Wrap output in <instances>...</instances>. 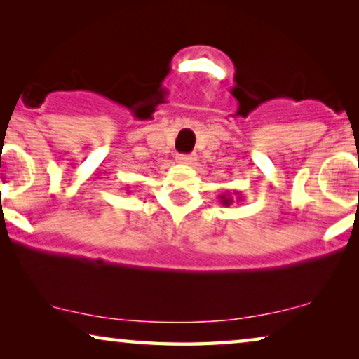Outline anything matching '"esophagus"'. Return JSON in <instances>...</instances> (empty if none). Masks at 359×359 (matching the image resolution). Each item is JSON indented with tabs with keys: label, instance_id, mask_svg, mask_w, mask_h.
I'll use <instances>...</instances> for the list:
<instances>
[{
	"label": "esophagus",
	"instance_id": "obj_1",
	"mask_svg": "<svg viewBox=\"0 0 359 359\" xmlns=\"http://www.w3.org/2000/svg\"><path fill=\"white\" fill-rule=\"evenodd\" d=\"M194 160L196 158L193 155H178V156H176V161H178V163H181V165H193Z\"/></svg>",
	"mask_w": 359,
	"mask_h": 359
}]
</instances>
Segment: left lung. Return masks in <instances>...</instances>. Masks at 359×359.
<instances>
[{
	"label": "left lung",
	"instance_id": "left-lung-1",
	"mask_svg": "<svg viewBox=\"0 0 359 359\" xmlns=\"http://www.w3.org/2000/svg\"><path fill=\"white\" fill-rule=\"evenodd\" d=\"M235 195L236 198H233V196ZM233 201H237V203H242V196H240L238 191H233V194L230 193V191H225L224 194L219 196V203L225 205V208H229V205L233 204Z\"/></svg>",
	"mask_w": 359,
	"mask_h": 359
}]
</instances>
